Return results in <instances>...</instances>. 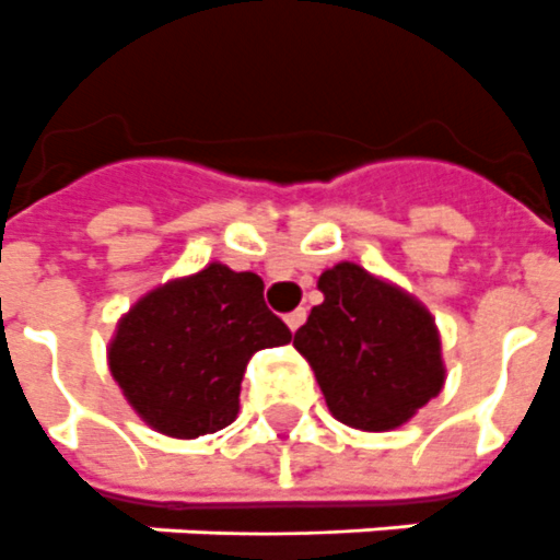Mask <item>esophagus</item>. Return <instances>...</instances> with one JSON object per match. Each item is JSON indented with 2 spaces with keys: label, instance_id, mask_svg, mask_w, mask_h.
Here are the masks:
<instances>
[{
  "label": "esophagus",
  "instance_id": "1",
  "mask_svg": "<svg viewBox=\"0 0 560 560\" xmlns=\"http://www.w3.org/2000/svg\"><path fill=\"white\" fill-rule=\"evenodd\" d=\"M303 320H306V308H294V312H289V315H285V326H289L292 332H298V329H301Z\"/></svg>",
  "mask_w": 560,
  "mask_h": 560
}]
</instances>
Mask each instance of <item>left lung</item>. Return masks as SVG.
Returning <instances> with one entry per match:
<instances>
[{
  "label": "left lung",
  "mask_w": 560,
  "mask_h": 560,
  "mask_svg": "<svg viewBox=\"0 0 560 560\" xmlns=\"http://www.w3.org/2000/svg\"><path fill=\"white\" fill-rule=\"evenodd\" d=\"M324 303L294 332L326 407L355 431L407 424L445 384L436 320L419 298L358 262L326 268Z\"/></svg>",
  "instance_id": "obj_1"
}]
</instances>
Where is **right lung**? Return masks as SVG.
I'll list each match as a JSON object with an SVG mask.
<instances>
[{
    "label": "right lung",
    "instance_id": "1",
    "mask_svg": "<svg viewBox=\"0 0 560 560\" xmlns=\"http://www.w3.org/2000/svg\"><path fill=\"white\" fill-rule=\"evenodd\" d=\"M289 341L254 271L208 262L138 298L120 315L106 361L141 422L173 440H196L236 419L254 352Z\"/></svg>",
    "mask_w": 560,
    "mask_h": 560
}]
</instances>
